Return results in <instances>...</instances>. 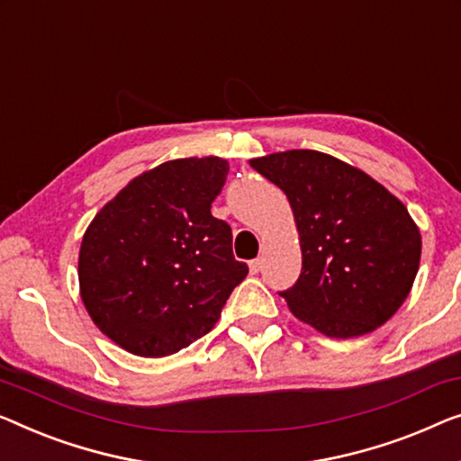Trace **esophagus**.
<instances>
[{"mask_svg": "<svg viewBox=\"0 0 461 461\" xmlns=\"http://www.w3.org/2000/svg\"><path fill=\"white\" fill-rule=\"evenodd\" d=\"M262 264H264V259H262V258H256V259H251V262H249V270L253 272V275H256V272L262 270Z\"/></svg>", "mask_w": 461, "mask_h": 461, "instance_id": "esophagus-1", "label": "esophagus"}]
</instances>
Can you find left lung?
<instances>
[{"label": "left lung", "mask_w": 461, "mask_h": 461, "mask_svg": "<svg viewBox=\"0 0 461 461\" xmlns=\"http://www.w3.org/2000/svg\"><path fill=\"white\" fill-rule=\"evenodd\" d=\"M285 191L302 243V275L280 291L302 322L326 337L372 332L410 295L422 239L383 185L341 159L291 149L251 159Z\"/></svg>", "instance_id": "8db88e82"}]
</instances>
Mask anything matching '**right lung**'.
Returning <instances> with one entry per match:
<instances>
[{"mask_svg": "<svg viewBox=\"0 0 461 461\" xmlns=\"http://www.w3.org/2000/svg\"><path fill=\"white\" fill-rule=\"evenodd\" d=\"M226 175L220 158L172 159L93 218L78 256L81 297L122 349L164 357L189 347L249 272L232 256L230 226L210 212Z\"/></svg>", "mask_w": 461, "mask_h": 461, "instance_id": "obj_1", "label": "right lung"}]
</instances>
